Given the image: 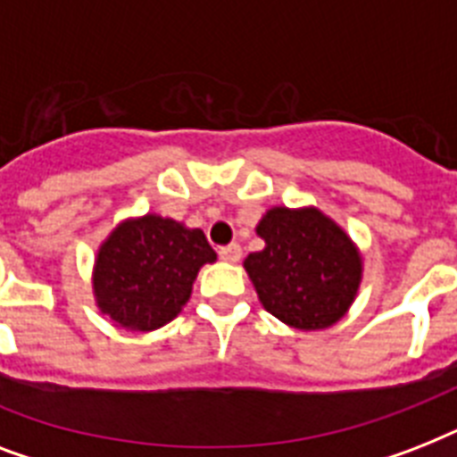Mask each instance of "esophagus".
<instances>
[{
    "label": "esophagus",
    "mask_w": 457,
    "mask_h": 457,
    "mask_svg": "<svg viewBox=\"0 0 457 457\" xmlns=\"http://www.w3.org/2000/svg\"><path fill=\"white\" fill-rule=\"evenodd\" d=\"M218 256H220L222 261H228V263H237V261L242 258V246H239V244H228V246H220Z\"/></svg>",
    "instance_id": "esophagus-1"
}]
</instances>
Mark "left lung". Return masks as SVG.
Instances as JSON below:
<instances>
[{
	"instance_id": "left-lung-1",
	"label": "left lung",
	"mask_w": 457,
	"mask_h": 457,
	"mask_svg": "<svg viewBox=\"0 0 457 457\" xmlns=\"http://www.w3.org/2000/svg\"><path fill=\"white\" fill-rule=\"evenodd\" d=\"M256 232L265 249L244 268L268 312L296 329H325L353 303L361 258L344 229L315 211L272 208Z\"/></svg>"
}]
</instances>
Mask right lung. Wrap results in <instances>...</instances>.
I'll return each mask as SVG.
<instances>
[{
    "label": "right lung",
    "mask_w": 457,
    "mask_h": 457,
    "mask_svg": "<svg viewBox=\"0 0 457 457\" xmlns=\"http://www.w3.org/2000/svg\"><path fill=\"white\" fill-rule=\"evenodd\" d=\"M213 261L201 229L158 215L123 222L96 256V303L120 327L152 332L182 311L199 268Z\"/></svg>",
    "instance_id": "1"
}]
</instances>
